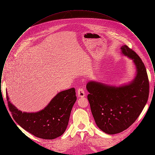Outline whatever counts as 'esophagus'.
<instances>
[{
    "mask_svg": "<svg viewBox=\"0 0 155 155\" xmlns=\"http://www.w3.org/2000/svg\"><path fill=\"white\" fill-rule=\"evenodd\" d=\"M77 95L80 97H84L85 96V92L84 90V89L78 88L77 90Z\"/></svg>",
    "mask_w": 155,
    "mask_h": 155,
    "instance_id": "esophagus-1",
    "label": "esophagus"
}]
</instances>
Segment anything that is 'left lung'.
<instances>
[{
  "instance_id": "left-lung-1",
  "label": "left lung",
  "mask_w": 155,
  "mask_h": 155,
  "mask_svg": "<svg viewBox=\"0 0 155 155\" xmlns=\"http://www.w3.org/2000/svg\"><path fill=\"white\" fill-rule=\"evenodd\" d=\"M121 53L132 59L137 73L128 84L110 86L96 81L87 84L88 99L97 126L104 133H121L133 124L147 103L149 83L145 66L139 56L128 47Z\"/></svg>"
}]
</instances>
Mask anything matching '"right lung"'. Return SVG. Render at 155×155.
<instances>
[{
	"label": "right lung",
	"mask_w": 155,
	"mask_h": 155,
	"mask_svg": "<svg viewBox=\"0 0 155 155\" xmlns=\"http://www.w3.org/2000/svg\"><path fill=\"white\" fill-rule=\"evenodd\" d=\"M9 110L16 123L34 136L53 140L65 132L73 106L77 100L74 88L60 92L42 110L27 113L18 110L9 101Z\"/></svg>",
	"instance_id": "1"
}]
</instances>
